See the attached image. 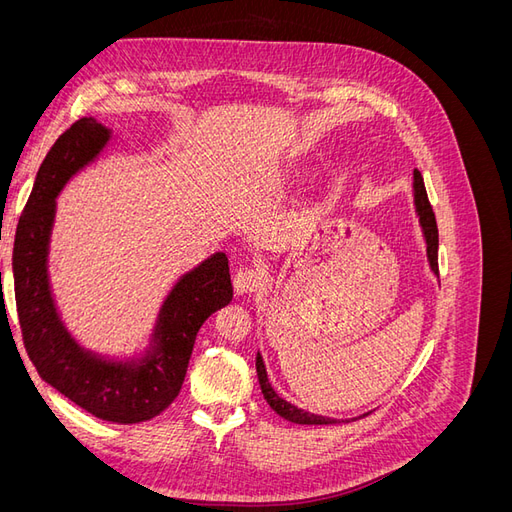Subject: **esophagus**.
Here are the masks:
<instances>
[{
    "label": "esophagus",
    "instance_id": "esophagus-1",
    "mask_svg": "<svg viewBox=\"0 0 512 512\" xmlns=\"http://www.w3.org/2000/svg\"><path fill=\"white\" fill-rule=\"evenodd\" d=\"M232 286H235V292L239 297L247 292H254L260 286V273L256 269H239L235 280H232Z\"/></svg>",
    "mask_w": 512,
    "mask_h": 512
}]
</instances>
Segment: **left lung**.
Instances as JSON below:
<instances>
[{"label":"left lung","mask_w":512,"mask_h":512,"mask_svg":"<svg viewBox=\"0 0 512 512\" xmlns=\"http://www.w3.org/2000/svg\"><path fill=\"white\" fill-rule=\"evenodd\" d=\"M412 200H414V213L418 218V226H421L423 239H425V252H427L429 269H431L433 275H438V224H436V215H433V209L429 205L425 181H423V177H421V173H418V170H414V175H412ZM256 374H258V382H260V391H262V395H265L267 404L282 418H286V421L297 423V425H337V423H346L344 418L339 421V418H329V416L305 412V410L297 408L294 404H290V401H286V399L277 395L275 389L271 386V382H269L267 367H265V361H262L260 352L256 354Z\"/></svg>","instance_id":"left-lung-1"}]
</instances>
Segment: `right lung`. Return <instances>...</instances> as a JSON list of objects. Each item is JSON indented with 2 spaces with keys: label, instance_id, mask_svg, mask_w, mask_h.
<instances>
[{
  "label": "right lung",
  "instance_id": "right-lung-1",
  "mask_svg": "<svg viewBox=\"0 0 512 512\" xmlns=\"http://www.w3.org/2000/svg\"><path fill=\"white\" fill-rule=\"evenodd\" d=\"M111 141V128L83 117L46 153L17 226L12 277L23 342L40 378L102 421L134 425L173 404L196 335L232 301V284L226 254L215 252L170 288L141 350L111 356L79 344L61 318L49 275L57 196Z\"/></svg>",
  "mask_w": 512,
  "mask_h": 512
}]
</instances>
